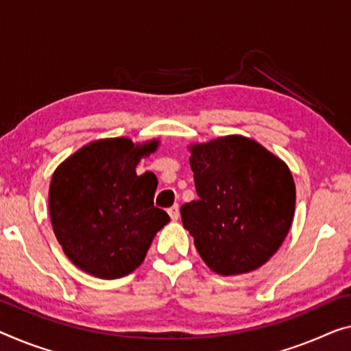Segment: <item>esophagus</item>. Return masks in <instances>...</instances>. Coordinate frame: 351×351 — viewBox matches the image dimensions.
Returning a JSON list of instances; mask_svg holds the SVG:
<instances>
[{
    "mask_svg": "<svg viewBox=\"0 0 351 351\" xmlns=\"http://www.w3.org/2000/svg\"><path fill=\"white\" fill-rule=\"evenodd\" d=\"M169 214L171 221H178V217H180V206L173 205L171 208H169Z\"/></svg>",
    "mask_w": 351,
    "mask_h": 351,
    "instance_id": "obj_1",
    "label": "esophagus"
}]
</instances>
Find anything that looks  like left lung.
Segmentation results:
<instances>
[{"mask_svg":"<svg viewBox=\"0 0 351 351\" xmlns=\"http://www.w3.org/2000/svg\"><path fill=\"white\" fill-rule=\"evenodd\" d=\"M191 151L198 198L181 206V219L197 252L222 276L260 268L291 227L296 191L289 167L241 135Z\"/></svg>","mask_w":351,"mask_h":351,"instance_id":"left-lung-1","label":"left lung"}]
</instances>
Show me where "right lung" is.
I'll return each instance as SVG.
<instances>
[{"mask_svg":"<svg viewBox=\"0 0 351 351\" xmlns=\"http://www.w3.org/2000/svg\"><path fill=\"white\" fill-rule=\"evenodd\" d=\"M158 142L97 140L56 169L49 209L55 237L69 260L88 274L117 279L142 265L156 233L170 222L154 206L158 178L137 175L142 156Z\"/></svg>","mask_w":351,"mask_h":351,"instance_id":"right-lung-1","label":"right lung"}]
</instances>
